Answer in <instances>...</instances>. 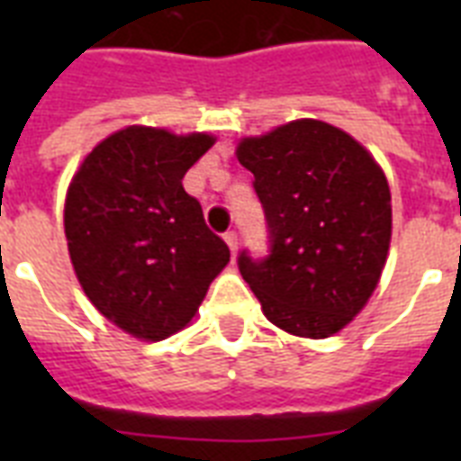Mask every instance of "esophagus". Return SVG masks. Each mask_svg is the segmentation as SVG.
Listing matches in <instances>:
<instances>
[{
	"instance_id": "obj_1",
	"label": "esophagus",
	"mask_w": 461,
	"mask_h": 461,
	"mask_svg": "<svg viewBox=\"0 0 461 461\" xmlns=\"http://www.w3.org/2000/svg\"><path fill=\"white\" fill-rule=\"evenodd\" d=\"M224 241H227V246H230L231 256H234V253H237V249H239L237 231H227V234H224Z\"/></svg>"
}]
</instances>
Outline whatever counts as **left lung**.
<instances>
[{"instance_id":"1","label":"left lung","mask_w":461,"mask_h":461,"mask_svg":"<svg viewBox=\"0 0 461 461\" xmlns=\"http://www.w3.org/2000/svg\"><path fill=\"white\" fill-rule=\"evenodd\" d=\"M266 208L273 251L239 256L241 277L273 325L325 339L357 318L378 287L393 239L383 167L342 129L296 119L237 143Z\"/></svg>"}]
</instances>
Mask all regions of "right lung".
Here are the masks:
<instances>
[{
  "label": "right lung",
  "instance_id": "1",
  "mask_svg": "<svg viewBox=\"0 0 461 461\" xmlns=\"http://www.w3.org/2000/svg\"><path fill=\"white\" fill-rule=\"evenodd\" d=\"M210 133L133 124L100 140L64 201V234L90 303L117 328L159 342L194 321L230 249L208 230L184 174Z\"/></svg>",
  "mask_w": 461,
  "mask_h": 461
}]
</instances>
